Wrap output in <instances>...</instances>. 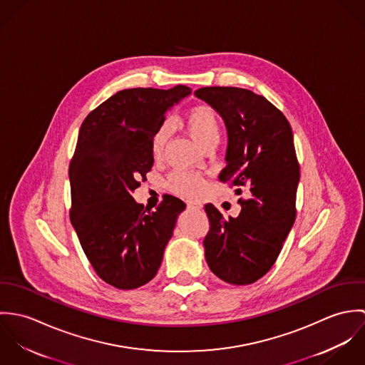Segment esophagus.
<instances>
[{
	"instance_id": "34e87169",
	"label": "esophagus",
	"mask_w": 365,
	"mask_h": 365,
	"mask_svg": "<svg viewBox=\"0 0 365 365\" xmlns=\"http://www.w3.org/2000/svg\"><path fill=\"white\" fill-rule=\"evenodd\" d=\"M187 207H188V209L200 210V209H202V204H201V202H188V204H187Z\"/></svg>"
}]
</instances>
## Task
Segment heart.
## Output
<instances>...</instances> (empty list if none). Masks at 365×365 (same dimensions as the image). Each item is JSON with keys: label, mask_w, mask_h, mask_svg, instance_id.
<instances>
[{"label": "heart", "mask_w": 365, "mask_h": 365, "mask_svg": "<svg viewBox=\"0 0 365 365\" xmlns=\"http://www.w3.org/2000/svg\"><path fill=\"white\" fill-rule=\"evenodd\" d=\"M184 125L191 135V138L202 149L209 143H217L220 138V125L215 109L209 105L201 104L192 106L184 115ZM170 128L167 123H163L156 130L152 139V153L157 156L161 153ZM205 182L201 175L187 171H175L168 177V188L182 197H197L204 191Z\"/></svg>", "instance_id": "obj_1"}]
</instances>
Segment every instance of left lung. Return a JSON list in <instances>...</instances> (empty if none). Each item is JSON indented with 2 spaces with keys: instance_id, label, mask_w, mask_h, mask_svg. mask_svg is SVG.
<instances>
[{
  "instance_id": "left-lung-1",
  "label": "left lung",
  "mask_w": 365,
  "mask_h": 365,
  "mask_svg": "<svg viewBox=\"0 0 365 365\" xmlns=\"http://www.w3.org/2000/svg\"><path fill=\"white\" fill-rule=\"evenodd\" d=\"M195 96L223 118L227 165L219 178L240 198L237 217L227 219L207 204L204 239L210 271L232 285H249L278 259L297 217L299 163L285 115L262 96L237 87H204Z\"/></svg>"
}]
</instances>
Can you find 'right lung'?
<instances>
[{"label": "right lung", "mask_w": 365, "mask_h": 365, "mask_svg": "<svg viewBox=\"0 0 365 365\" xmlns=\"http://www.w3.org/2000/svg\"><path fill=\"white\" fill-rule=\"evenodd\" d=\"M188 94L187 86L122 90L81 123L68 167L70 220L97 275L118 289L155 278L185 209L180 198L165 194L152 212L132 194L153 167L152 139L165 110Z\"/></svg>", "instance_id": "add662e5"}]
</instances>
